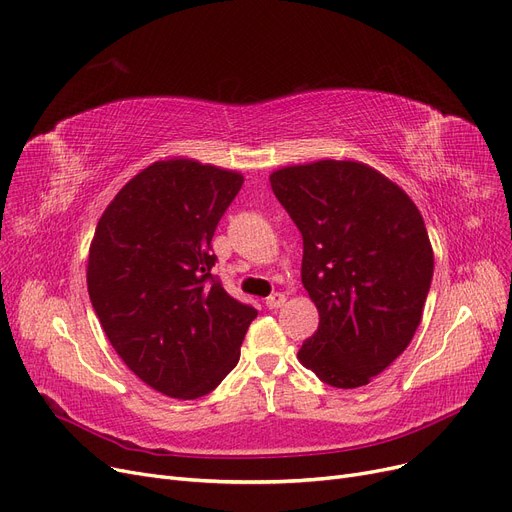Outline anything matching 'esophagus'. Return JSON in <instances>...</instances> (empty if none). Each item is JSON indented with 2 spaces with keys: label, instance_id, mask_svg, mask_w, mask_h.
Listing matches in <instances>:
<instances>
[{
  "label": "esophagus",
  "instance_id": "1",
  "mask_svg": "<svg viewBox=\"0 0 512 512\" xmlns=\"http://www.w3.org/2000/svg\"><path fill=\"white\" fill-rule=\"evenodd\" d=\"M284 301H286V297L282 293H274V295H270L268 299H265V305H268L270 309H278V307L284 305Z\"/></svg>",
  "mask_w": 512,
  "mask_h": 512
}]
</instances>
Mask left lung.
Listing matches in <instances>:
<instances>
[{"mask_svg": "<svg viewBox=\"0 0 512 512\" xmlns=\"http://www.w3.org/2000/svg\"><path fill=\"white\" fill-rule=\"evenodd\" d=\"M270 184L303 236L301 282L320 324L299 360L337 389L368 385L410 345L433 249L410 196L368 165L284 167Z\"/></svg>", "mask_w": 512, "mask_h": 512, "instance_id": "left-lung-1", "label": "left lung"}]
</instances>
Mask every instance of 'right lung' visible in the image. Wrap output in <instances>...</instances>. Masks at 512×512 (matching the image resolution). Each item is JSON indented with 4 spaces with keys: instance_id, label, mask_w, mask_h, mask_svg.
Segmentation results:
<instances>
[{
    "instance_id": "add662e5",
    "label": "right lung",
    "mask_w": 512,
    "mask_h": 512,
    "mask_svg": "<svg viewBox=\"0 0 512 512\" xmlns=\"http://www.w3.org/2000/svg\"><path fill=\"white\" fill-rule=\"evenodd\" d=\"M242 175L188 159L159 161L102 213L87 291L127 368L169 397L211 393L240 360L257 309L211 274V238Z\"/></svg>"
}]
</instances>
